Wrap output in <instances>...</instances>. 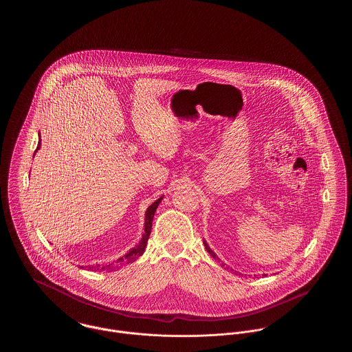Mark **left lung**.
<instances>
[{"label":"left lung","instance_id":"left-lung-1","mask_svg":"<svg viewBox=\"0 0 352 352\" xmlns=\"http://www.w3.org/2000/svg\"><path fill=\"white\" fill-rule=\"evenodd\" d=\"M203 244H204V247H206V250H207V252H208V253H210V254H211V256H212V257H214L215 260H220L218 256L215 254V252L212 251V250H211V248L208 247V244H207V241H206V240H203ZM221 267H224V264H223V263H221Z\"/></svg>","mask_w":352,"mask_h":352}]
</instances>
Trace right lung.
<instances>
[{
    "mask_svg": "<svg viewBox=\"0 0 352 352\" xmlns=\"http://www.w3.org/2000/svg\"><path fill=\"white\" fill-rule=\"evenodd\" d=\"M39 148H41V138H39V141H38V146H36V149L34 151V155H35L36 151H39ZM162 199H164V197H161L160 199H157L151 206L148 207V210H146V212H145L144 234H142L141 240L138 241V244H137L135 247H133L132 250H129L124 256H121L120 258H118V260L113 261V263L104 264V265H99V264H96V265H87V267H84L83 265V267H80V268H87L88 270H107V272H113V270H116V269L122 267V265H125V264L134 263L140 256H142V253H144L145 248H146V244H148V239H149V236H151V223H153L154 214H155V211H157V208H158V204L161 203Z\"/></svg>",
    "mask_w": 352,
    "mask_h": 352,
    "instance_id": "obj_1",
    "label": "right lung"
}]
</instances>
